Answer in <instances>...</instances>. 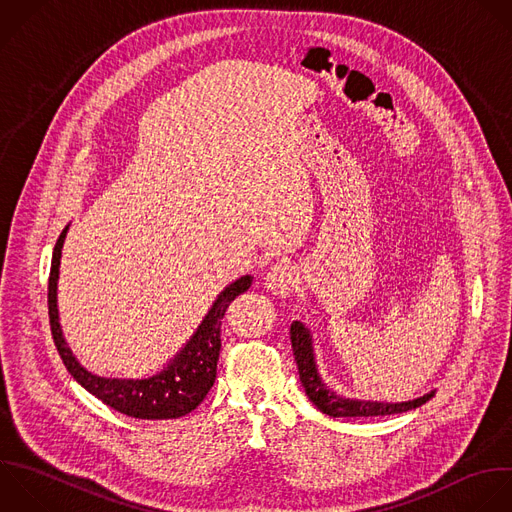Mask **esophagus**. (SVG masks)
Wrapping results in <instances>:
<instances>
[{"instance_id": "esophagus-1", "label": "esophagus", "mask_w": 512, "mask_h": 512, "mask_svg": "<svg viewBox=\"0 0 512 512\" xmlns=\"http://www.w3.org/2000/svg\"><path fill=\"white\" fill-rule=\"evenodd\" d=\"M296 282H298V272H296L294 264L288 260L276 262L270 268V272L266 274L268 290H272L274 294H280V296H288L296 288Z\"/></svg>"}]
</instances>
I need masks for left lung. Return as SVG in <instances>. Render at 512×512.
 <instances>
[{
	"mask_svg": "<svg viewBox=\"0 0 512 512\" xmlns=\"http://www.w3.org/2000/svg\"><path fill=\"white\" fill-rule=\"evenodd\" d=\"M290 342L294 350V360L298 364L300 382L304 386L310 402L324 414L334 418H358V416H386L398 414L426 404L434 396V388L418 398L404 402H384V400H362V398H346L336 394L322 380L314 354V340L310 328L302 320H294L290 326Z\"/></svg>",
	"mask_w": 512,
	"mask_h": 512,
	"instance_id": "left-lung-1",
	"label": "left lung"
}]
</instances>
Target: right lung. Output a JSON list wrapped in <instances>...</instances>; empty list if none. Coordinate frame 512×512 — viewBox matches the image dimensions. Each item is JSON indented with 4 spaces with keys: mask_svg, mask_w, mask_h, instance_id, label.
Instances as JSON below:
<instances>
[{
    "mask_svg": "<svg viewBox=\"0 0 512 512\" xmlns=\"http://www.w3.org/2000/svg\"><path fill=\"white\" fill-rule=\"evenodd\" d=\"M70 224L62 230L50 268L48 284V308H50V326L56 348L68 368V372L96 398H100L110 408L142 418V420H168L180 418L192 412L214 386L218 356H220V326L230 302L246 292L252 286V276H240L228 284L212 302L206 316L198 324L196 332L186 340V344L170 358L162 370L144 378H112L100 376L84 368L72 348L64 338L58 310V280H60V262L62 248L68 236Z\"/></svg>",
    "mask_w": 512,
    "mask_h": 512,
    "instance_id": "1",
    "label": "right lung"
}]
</instances>
